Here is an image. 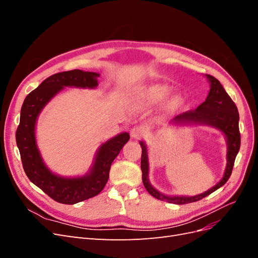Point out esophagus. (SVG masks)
Wrapping results in <instances>:
<instances>
[{"instance_id": "esophagus-1", "label": "esophagus", "mask_w": 258, "mask_h": 258, "mask_svg": "<svg viewBox=\"0 0 258 258\" xmlns=\"http://www.w3.org/2000/svg\"><path fill=\"white\" fill-rule=\"evenodd\" d=\"M144 134H145V129L142 126H135L130 131V135L134 139H140L144 136Z\"/></svg>"}]
</instances>
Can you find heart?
<instances>
[{"label":"heart","instance_id":"obj_1","mask_svg":"<svg viewBox=\"0 0 258 258\" xmlns=\"http://www.w3.org/2000/svg\"><path fill=\"white\" fill-rule=\"evenodd\" d=\"M171 93H172V88L167 85H154L146 88L144 91L145 97L148 100L154 101V102L167 100L171 96Z\"/></svg>","mask_w":258,"mask_h":258}]
</instances>
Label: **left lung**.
<instances>
[{
  "instance_id": "obj_1",
  "label": "left lung",
  "mask_w": 258,
  "mask_h": 258,
  "mask_svg": "<svg viewBox=\"0 0 258 258\" xmlns=\"http://www.w3.org/2000/svg\"><path fill=\"white\" fill-rule=\"evenodd\" d=\"M208 80L210 81V91L209 95L204 103H201L196 110L185 112L175 116L172 119L173 123L178 124H189V123H199V124H208L221 130L227 140V166L223 178L212 188L207 190L206 192L197 195L194 197H185V196H174L169 197L160 194L151 185L148 179V156H147V147L144 142H140L142 147V156H141V169H142V181L146 190L150 192L153 197L162 201H168L170 204L175 205H185L190 202L199 201L200 199L209 196L216 189L222 187L231 175L233 163H235L236 156L240 150V131H239V113L235 102L231 100L226 92L222 84L218 82L214 76L207 74Z\"/></svg>"
}]
</instances>
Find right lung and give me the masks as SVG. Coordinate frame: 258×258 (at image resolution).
<instances>
[{
    "label": "right lung",
    "mask_w": 258,
    "mask_h": 258,
    "mask_svg": "<svg viewBox=\"0 0 258 258\" xmlns=\"http://www.w3.org/2000/svg\"><path fill=\"white\" fill-rule=\"evenodd\" d=\"M97 77H99L98 73L82 70L53 74L31 91L21 106L16 142L23 170L31 182L60 204L74 205L100 194L110 176L112 162L130 139L129 134L123 132L103 143L99 147L89 173L81 177H62L52 173L45 166L35 140V123L38 114L64 87L96 88Z\"/></svg>",
    "instance_id": "1"
}]
</instances>
